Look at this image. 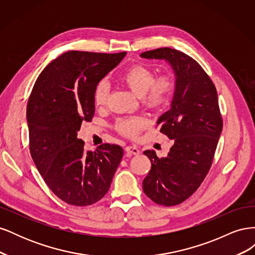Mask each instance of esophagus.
Here are the masks:
<instances>
[{
    "label": "esophagus",
    "instance_id": "34e87169",
    "mask_svg": "<svg viewBox=\"0 0 255 255\" xmlns=\"http://www.w3.org/2000/svg\"><path fill=\"white\" fill-rule=\"evenodd\" d=\"M126 151L129 154H134V155H137V154H139V149L137 148L135 145H128L126 146Z\"/></svg>",
    "mask_w": 255,
    "mask_h": 255
}]
</instances>
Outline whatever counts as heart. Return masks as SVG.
Segmentation results:
<instances>
[{"mask_svg": "<svg viewBox=\"0 0 255 255\" xmlns=\"http://www.w3.org/2000/svg\"><path fill=\"white\" fill-rule=\"evenodd\" d=\"M122 81L134 94L142 99L144 105L155 109L163 105L174 89V80L171 74L165 73L155 78L151 68L141 64L133 65L122 74ZM110 94V84L106 80L99 81L94 89V101L96 105L106 103ZM145 126L142 117H130L119 119L116 123L118 132L127 137L136 136Z\"/></svg>", "mask_w": 255, "mask_h": 255, "instance_id": "b5f03b06", "label": "heart"}]
</instances>
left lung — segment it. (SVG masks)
<instances>
[{
  "label": "left lung",
  "instance_id": "8db88e82",
  "mask_svg": "<svg viewBox=\"0 0 255 255\" xmlns=\"http://www.w3.org/2000/svg\"><path fill=\"white\" fill-rule=\"evenodd\" d=\"M164 59L172 67L175 87L169 111L160 116V133L173 140L167 157L146 150L151 170L142 182L153 202L172 206L184 202L199 188L212 166L222 130L217 90L197 61L181 51L160 48L140 54Z\"/></svg>",
  "mask_w": 255,
  "mask_h": 255
}]
</instances>
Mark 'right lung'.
<instances>
[{"mask_svg": "<svg viewBox=\"0 0 255 255\" xmlns=\"http://www.w3.org/2000/svg\"><path fill=\"white\" fill-rule=\"evenodd\" d=\"M126 55L66 52L43 69L29 96L30 155L49 188L70 205L87 206L101 200L123 156L117 144L86 151L78 132L82 122H90L95 115L96 84Z\"/></svg>", "mask_w": 255, "mask_h": 255, "instance_id": "right-lung-1", "label": "right lung"}]
</instances>
